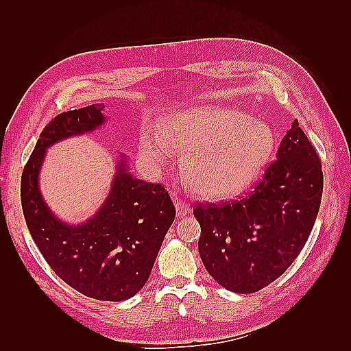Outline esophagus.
Returning a JSON list of instances; mask_svg holds the SVG:
<instances>
[{
    "label": "esophagus",
    "mask_w": 351,
    "mask_h": 351,
    "mask_svg": "<svg viewBox=\"0 0 351 351\" xmlns=\"http://www.w3.org/2000/svg\"><path fill=\"white\" fill-rule=\"evenodd\" d=\"M171 199H173V204L176 206V214L178 217H185V215L191 213V208L187 202H184V200L181 197H178L176 195L171 196Z\"/></svg>",
    "instance_id": "esophagus-1"
}]
</instances>
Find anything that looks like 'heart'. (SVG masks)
<instances>
[{"mask_svg": "<svg viewBox=\"0 0 351 351\" xmlns=\"http://www.w3.org/2000/svg\"><path fill=\"white\" fill-rule=\"evenodd\" d=\"M274 134L270 126L238 110L190 108L170 117L161 136L145 132L141 154L154 166H164L170 147L184 155L182 173L189 189L202 199H226L256 181L271 160Z\"/></svg>", "mask_w": 351, "mask_h": 351, "instance_id": "heart-1", "label": "heart"}]
</instances>
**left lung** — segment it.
I'll use <instances>...</instances> for the list:
<instances>
[{
    "mask_svg": "<svg viewBox=\"0 0 351 351\" xmlns=\"http://www.w3.org/2000/svg\"><path fill=\"white\" fill-rule=\"evenodd\" d=\"M323 195L322 161L294 121L261 182L247 196L197 204L199 253L213 279L238 294L256 293L299 256Z\"/></svg>",
    "mask_w": 351,
    "mask_h": 351,
    "instance_id": "left-lung-1",
    "label": "left lung"
}]
</instances>
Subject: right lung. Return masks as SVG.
Here are the masks:
<instances>
[{
    "mask_svg": "<svg viewBox=\"0 0 351 351\" xmlns=\"http://www.w3.org/2000/svg\"><path fill=\"white\" fill-rule=\"evenodd\" d=\"M104 104L66 111L47 125L21 178L27 228L56 274L96 300L131 299L145 287L175 206L161 184L134 178L128 156L119 155L108 196L90 219L71 225L51 211L39 187L47 149L104 125Z\"/></svg>",
    "mask_w": 351,
    "mask_h": 351,
    "instance_id": "add662e5",
    "label": "right lung"
}]
</instances>
